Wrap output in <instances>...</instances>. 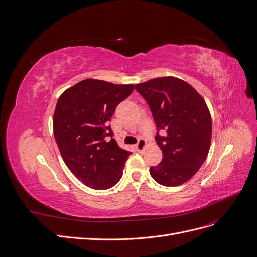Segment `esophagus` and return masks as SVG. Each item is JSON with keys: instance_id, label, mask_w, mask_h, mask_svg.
Listing matches in <instances>:
<instances>
[{"instance_id": "esophagus-1", "label": "esophagus", "mask_w": 257, "mask_h": 257, "mask_svg": "<svg viewBox=\"0 0 257 257\" xmlns=\"http://www.w3.org/2000/svg\"><path fill=\"white\" fill-rule=\"evenodd\" d=\"M146 139H144V138H139L138 139V143L136 144V146H135V149L138 151V152H143L144 151V149H145V147H146Z\"/></svg>"}]
</instances>
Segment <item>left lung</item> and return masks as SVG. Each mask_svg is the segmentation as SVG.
<instances>
[{"mask_svg": "<svg viewBox=\"0 0 257 257\" xmlns=\"http://www.w3.org/2000/svg\"><path fill=\"white\" fill-rule=\"evenodd\" d=\"M135 90L150 107L158 130L155 141L163 152L160 164L150 167L151 177L164 186L189 181L204 164L211 144L212 122L204 98L175 77L151 79Z\"/></svg>", "mask_w": 257, "mask_h": 257, "instance_id": "left-lung-1", "label": "left lung"}]
</instances>
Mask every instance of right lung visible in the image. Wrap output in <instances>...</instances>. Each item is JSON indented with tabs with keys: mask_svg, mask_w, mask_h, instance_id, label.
<instances>
[{
	"mask_svg": "<svg viewBox=\"0 0 257 257\" xmlns=\"http://www.w3.org/2000/svg\"><path fill=\"white\" fill-rule=\"evenodd\" d=\"M133 84L85 79L63 92L53 114V134L68 169L87 186L107 190L120 181L131 154L109 125Z\"/></svg>",
	"mask_w": 257,
	"mask_h": 257,
	"instance_id": "right-lung-1",
	"label": "right lung"
}]
</instances>
